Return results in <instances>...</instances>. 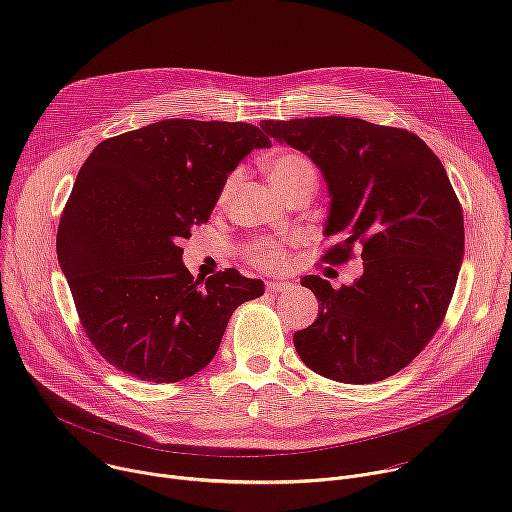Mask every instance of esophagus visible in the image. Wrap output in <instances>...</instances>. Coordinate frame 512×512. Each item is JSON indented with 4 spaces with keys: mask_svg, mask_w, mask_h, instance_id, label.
<instances>
[{
    "mask_svg": "<svg viewBox=\"0 0 512 512\" xmlns=\"http://www.w3.org/2000/svg\"><path fill=\"white\" fill-rule=\"evenodd\" d=\"M294 285H291L289 281H267V291H271V294H281V291L285 289H291Z\"/></svg>",
    "mask_w": 512,
    "mask_h": 512,
    "instance_id": "obj_1",
    "label": "esophagus"
}]
</instances>
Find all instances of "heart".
<instances>
[{"instance_id":"b5f03b06","label":"heart","mask_w":512,"mask_h":512,"mask_svg":"<svg viewBox=\"0 0 512 512\" xmlns=\"http://www.w3.org/2000/svg\"><path fill=\"white\" fill-rule=\"evenodd\" d=\"M269 184L279 192H287L291 186L302 182H316V170L312 162L300 154H279L265 166ZM233 178H229L221 190V200H225L231 192ZM251 261L263 269H279L285 263V251L279 243L259 241L251 247Z\"/></svg>"}]
</instances>
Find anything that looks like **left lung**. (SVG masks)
I'll use <instances>...</instances> for the list:
<instances>
[{
  "instance_id": "obj_1",
  "label": "left lung",
  "mask_w": 512,
  "mask_h": 512,
  "mask_svg": "<svg viewBox=\"0 0 512 512\" xmlns=\"http://www.w3.org/2000/svg\"><path fill=\"white\" fill-rule=\"evenodd\" d=\"M261 129L324 176V237L338 239L324 259L342 263L362 247L364 271L350 285L302 277L320 312L294 334L300 358L352 385L399 373L440 328L464 259V216L442 162L415 133L356 117L267 119Z\"/></svg>"
}]
</instances>
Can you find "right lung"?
I'll return each mask as SVG.
<instances>
[{
	"instance_id": "right-lung-1",
	"label": "right lung",
	"mask_w": 512,
	"mask_h": 512,
	"mask_svg": "<svg viewBox=\"0 0 512 512\" xmlns=\"http://www.w3.org/2000/svg\"><path fill=\"white\" fill-rule=\"evenodd\" d=\"M271 148L251 123L164 119L91 152L60 216L56 253L101 356L150 383H176L214 358L233 312L261 279L237 269L194 281L182 239L206 223L229 174Z\"/></svg>"
}]
</instances>
